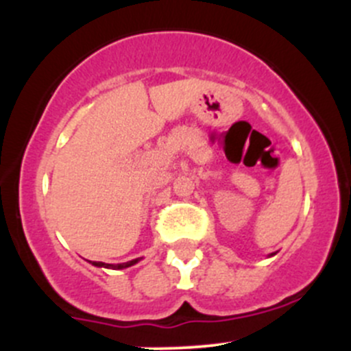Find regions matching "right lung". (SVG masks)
Wrapping results in <instances>:
<instances>
[{"instance_id": "right-lung-1", "label": "right lung", "mask_w": 351, "mask_h": 351, "mask_svg": "<svg viewBox=\"0 0 351 351\" xmlns=\"http://www.w3.org/2000/svg\"><path fill=\"white\" fill-rule=\"evenodd\" d=\"M137 261H139V258H136V260H132V261H127V263H119V265L101 263V261H90V263H91V265H95V267H105V268H113V270H122V268H129V267H132V265H136Z\"/></svg>"}]
</instances>
